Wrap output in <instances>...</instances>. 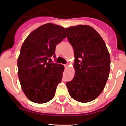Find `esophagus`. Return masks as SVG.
<instances>
[{
    "mask_svg": "<svg viewBox=\"0 0 126 126\" xmlns=\"http://www.w3.org/2000/svg\"><path fill=\"white\" fill-rule=\"evenodd\" d=\"M68 64H65V65H64V67H65V68H67V67H68Z\"/></svg>",
    "mask_w": 126,
    "mask_h": 126,
    "instance_id": "esophagus-1",
    "label": "esophagus"
}]
</instances>
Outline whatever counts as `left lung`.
Segmentation results:
<instances>
[{
	"instance_id": "left-lung-1",
	"label": "left lung",
	"mask_w": 126,
	"mask_h": 126,
	"mask_svg": "<svg viewBox=\"0 0 126 126\" xmlns=\"http://www.w3.org/2000/svg\"><path fill=\"white\" fill-rule=\"evenodd\" d=\"M65 30L75 56V75L66 83L69 93L78 102H91L102 93L109 78L110 54L102 38L91 26L78 25Z\"/></svg>"
}]
</instances>
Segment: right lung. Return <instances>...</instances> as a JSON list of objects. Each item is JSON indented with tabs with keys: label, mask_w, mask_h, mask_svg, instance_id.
I'll return each instance as SVG.
<instances>
[{
	"label": "right lung",
	"mask_w": 126,
	"mask_h": 126,
	"mask_svg": "<svg viewBox=\"0 0 126 126\" xmlns=\"http://www.w3.org/2000/svg\"><path fill=\"white\" fill-rule=\"evenodd\" d=\"M66 36L64 28L47 23L34 30L23 42L17 59L18 76L30 101L44 103L55 96L64 67L48 61L55 57L56 45Z\"/></svg>",
	"instance_id": "1"
}]
</instances>
